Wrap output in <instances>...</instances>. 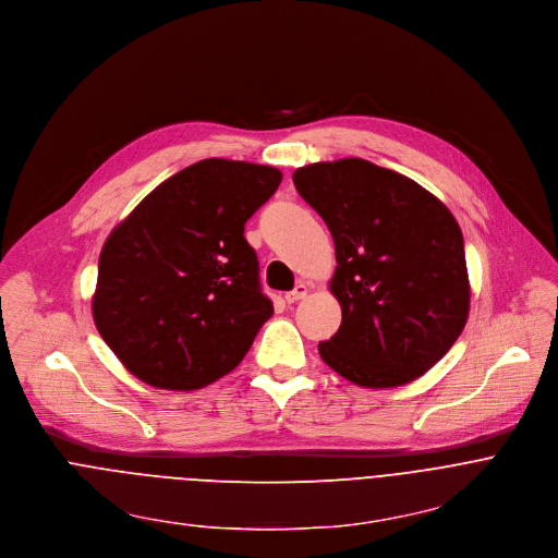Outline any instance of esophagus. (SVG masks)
<instances>
[{
    "mask_svg": "<svg viewBox=\"0 0 558 558\" xmlns=\"http://www.w3.org/2000/svg\"><path fill=\"white\" fill-rule=\"evenodd\" d=\"M307 294V286L303 283V281H299L296 286H294V290H290V292H286V301L288 303H294V301H299V299H303Z\"/></svg>",
    "mask_w": 558,
    "mask_h": 558,
    "instance_id": "obj_1",
    "label": "esophagus"
}]
</instances>
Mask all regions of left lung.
I'll list each match as a JSON object with an SVG mask.
<instances>
[{
	"label": "left lung",
	"instance_id": "1",
	"mask_svg": "<svg viewBox=\"0 0 558 558\" xmlns=\"http://www.w3.org/2000/svg\"><path fill=\"white\" fill-rule=\"evenodd\" d=\"M292 181L335 239L341 326L319 343L322 359L361 388L418 379L470 313L457 219L416 181L359 157L296 168Z\"/></svg>",
	"mask_w": 558,
	"mask_h": 558
}]
</instances>
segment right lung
<instances>
[{"label":"right lung","mask_w":558,"mask_h":558,"mask_svg":"<svg viewBox=\"0 0 558 558\" xmlns=\"http://www.w3.org/2000/svg\"><path fill=\"white\" fill-rule=\"evenodd\" d=\"M281 177L272 166L202 159L114 226L99 255L93 319L131 375L189 392L241 363L275 313L243 226Z\"/></svg>","instance_id":"1"}]
</instances>
